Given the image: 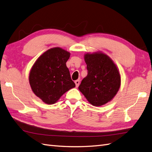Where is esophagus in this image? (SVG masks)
<instances>
[{
    "mask_svg": "<svg viewBox=\"0 0 152 152\" xmlns=\"http://www.w3.org/2000/svg\"><path fill=\"white\" fill-rule=\"evenodd\" d=\"M75 83L76 87H77V88H78V87H79V84H80V80H75Z\"/></svg>",
    "mask_w": 152,
    "mask_h": 152,
    "instance_id": "34e87169",
    "label": "esophagus"
}]
</instances>
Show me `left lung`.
I'll list each match as a JSON object with an SVG mask.
<instances>
[{"mask_svg":"<svg viewBox=\"0 0 152 152\" xmlns=\"http://www.w3.org/2000/svg\"><path fill=\"white\" fill-rule=\"evenodd\" d=\"M88 75L79 89L90 104L101 106L111 100L120 87V73L113 61L103 53L86 54Z\"/></svg>","mask_w":152,"mask_h":152,"instance_id":"8db88e82","label":"left lung"}]
</instances>
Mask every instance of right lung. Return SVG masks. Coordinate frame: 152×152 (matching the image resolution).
I'll list each match as a JSON object with an SVG mask.
<instances>
[{
    "label": "right lung",
    "instance_id": "right-lung-1",
    "mask_svg": "<svg viewBox=\"0 0 152 152\" xmlns=\"http://www.w3.org/2000/svg\"><path fill=\"white\" fill-rule=\"evenodd\" d=\"M70 54L59 47L50 48L36 60L29 75L35 95L47 104H53L68 90L75 87L66 63Z\"/></svg>",
    "mask_w": 152,
    "mask_h": 152
}]
</instances>
